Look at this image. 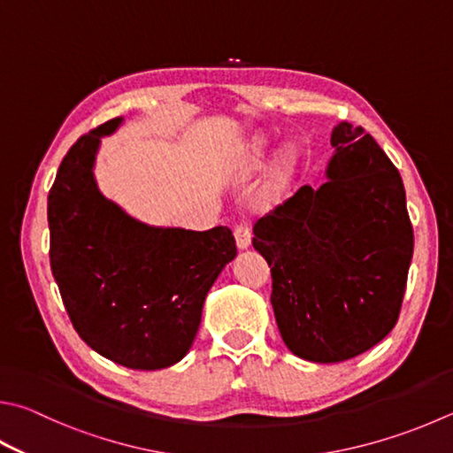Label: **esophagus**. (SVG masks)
<instances>
[{
	"mask_svg": "<svg viewBox=\"0 0 453 453\" xmlns=\"http://www.w3.org/2000/svg\"><path fill=\"white\" fill-rule=\"evenodd\" d=\"M234 235H235L237 250H248L250 245H251V229H250L248 226H245V224L235 226Z\"/></svg>",
	"mask_w": 453,
	"mask_h": 453,
	"instance_id": "34e87169",
	"label": "esophagus"
}]
</instances>
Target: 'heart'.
I'll list each match as a JSON object with an SVG mask.
<instances>
[{"label": "heart", "mask_w": 453, "mask_h": 453, "mask_svg": "<svg viewBox=\"0 0 453 453\" xmlns=\"http://www.w3.org/2000/svg\"><path fill=\"white\" fill-rule=\"evenodd\" d=\"M267 152H269V141L263 134L253 136L251 141H248L242 148L240 156H237V162H235V170L240 172V174H251V172L259 170L263 164H265L267 158ZM291 152L289 150H283L279 154V160H277V170H275V178H273V188L271 190L279 192L285 184V178L289 174V168H291Z\"/></svg>", "instance_id": "1"}]
</instances>
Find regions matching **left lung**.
Here are the masks:
<instances>
[{
  "instance_id": "obj_1",
  "label": "left lung",
  "mask_w": 453,
  "mask_h": 453,
  "mask_svg": "<svg viewBox=\"0 0 453 453\" xmlns=\"http://www.w3.org/2000/svg\"><path fill=\"white\" fill-rule=\"evenodd\" d=\"M319 188H299L253 226L271 267V305L295 357L363 355L396 325L414 232L398 170L363 127L339 122Z\"/></svg>"
}]
</instances>
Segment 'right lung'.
Here are the masks:
<instances>
[{
    "label": "right lung",
    "mask_w": 453,
    "mask_h": 453,
    "mask_svg": "<svg viewBox=\"0 0 453 453\" xmlns=\"http://www.w3.org/2000/svg\"><path fill=\"white\" fill-rule=\"evenodd\" d=\"M122 117L81 136L47 198L51 269L71 323L98 355L134 370L182 360L205 295L237 255L227 227L150 226L101 192L98 148Z\"/></svg>",
    "instance_id": "right-lung-1"
}]
</instances>
